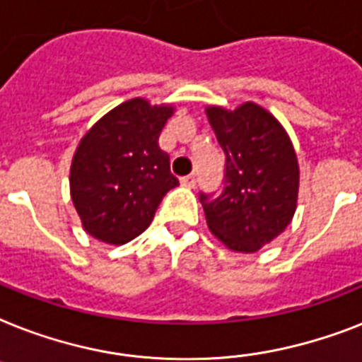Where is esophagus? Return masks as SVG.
I'll use <instances>...</instances> for the list:
<instances>
[{
	"label": "esophagus",
	"instance_id": "esophagus-1",
	"mask_svg": "<svg viewBox=\"0 0 362 362\" xmlns=\"http://www.w3.org/2000/svg\"><path fill=\"white\" fill-rule=\"evenodd\" d=\"M195 182H197L195 175H187V176H184V178H180V184L186 187H193L195 186Z\"/></svg>",
	"mask_w": 362,
	"mask_h": 362
}]
</instances>
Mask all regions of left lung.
I'll list each match as a JSON object with an SVG mask.
<instances>
[{
  "label": "left lung",
  "instance_id": "obj_1",
  "mask_svg": "<svg viewBox=\"0 0 362 362\" xmlns=\"http://www.w3.org/2000/svg\"><path fill=\"white\" fill-rule=\"evenodd\" d=\"M206 117L227 156L223 193H201L206 225L234 252H257L292 223L298 208V154L284 126L262 105H208Z\"/></svg>",
  "mask_w": 362,
  "mask_h": 362
}]
</instances>
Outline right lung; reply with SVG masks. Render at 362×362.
<instances>
[{
    "instance_id": "1",
    "label": "right lung",
    "mask_w": 362,
    "mask_h": 362,
    "mask_svg": "<svg viewBox=\"0 0 362 362\" xmlns=\"http://www.w3.org/2000/svg\"><path fill=\"white\" fill-rule=\"evenodd\" d=\"M173 104L132 98L96 120L76 146L70 197L87 234L122 245L145 232L161 199L178 186L158 145Z\"/></svg>"
}]
</instances>
